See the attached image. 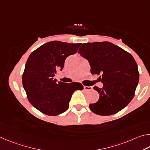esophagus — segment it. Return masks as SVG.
Segmentation results:
<instances>
[{"instance_id": "esophagus-1", "label": "esophagus", "mask_w": 150, "mask_h": 150, "mask_svg": "<svg viewBox=\"0 0 150 150\" xmlns=\"http://www.w3.org/2000/svg\"><path fill=\"white\" fill-rule=\"evenodd\" d=\"M83 88H84V90L86 91H91L92 90V87H91V86H83Z\"/></svg>"}]
</instances>
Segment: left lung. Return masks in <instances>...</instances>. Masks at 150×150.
<instances>
[{
    "instance_id": "1",
    "label": "left lung",
    "mask_w": 150,
    "mask_h": 150,
    "mask_svg": "<svg viewBox=\"0 0 150 150\" xmlns=\"http://www.w3.org/2000/svg\"><path fill=\"white\" fill-rule=\"evenodd\" d=\"M78 52L90 62L91 74H101L102 88L94 86L99 100L90 105L94 113L103 116L121 111L134 96L139 81L138 65L132 54L108 41L83 43Z\"/></svg>"
}]
</instances>
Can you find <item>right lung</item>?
Returning <instances> with one entry per match:
<instances>
[{"instance_id": "add662e5", "label": "right lung", "mask_w": 150, "mask_h": 150, "mask_svg": "<svg viewBox=\"0 0 150 150\" xmlns=\"http://www.w3.org/2000/svg\"><path fill=\"white\" fill-rule=\"evenodd\" d=\"M81 43L52 41L43 44L30 54L22 75V84L32 105L42 113L57 116L69 107L74 91L82 90L78 82H57L53 79L61 70L67 58L76 53Z\"/></svg>"}]
</instances>
